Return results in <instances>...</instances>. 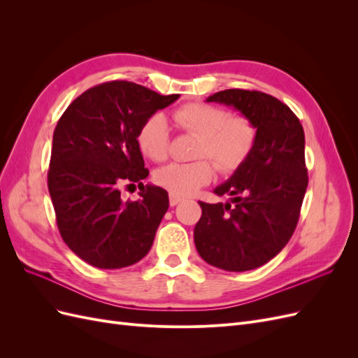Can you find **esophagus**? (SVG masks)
I'll list each match as a JSON object with an SVG mask.
<instances>
[{
	"instance_id": "1",
	"label": "esophagus",
	"mask_w": 358,
	"mask_h": 358,
	"mask_svg": "<svg viewBox=\"0 0 358 358\" xmlns=\"http://www.w3.org/2000/svg\"><path fill=\"white\" fill-rule=\"evenodd\" d=\"M183 199L182 197H178V196H173V194H170V206L171 208H175V206H178Z\"/></svg>"
}]
</instances>
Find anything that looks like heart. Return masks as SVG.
Returning <instances> with one entry per match:
<instances>
[{
	"label": "heart",
	"instance_id": "b5f03b06",
	"mask_svg": "<svg viewBox=\"0 0 358 358\" xmlns=\"http://www.w3.org/2000/svg\"><path fill=\"white\" fill-rule=\"evenodd\" d=\"M183 131L200 137L194 162H171L155 171V180L173 196L187 197L208 185L215 178V166L204 157H210L224 173L239 169L251 154L255 143V128L243 116H230L222 107L191 103L171 113ZM137 143L143 155L152 161H164L169 155L170 129L166 117L155 113L146 119L137 134Z\"/></svg>",
	"mask_w": 358,
	"mask_h": 358
}]
</instances>
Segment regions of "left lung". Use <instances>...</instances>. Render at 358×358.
Returning a JSON list of instances; mask_svg holds the SVG:
<instances>
[{
  "mask_svg": "<svg viewBox=\"0 0 358 358\" xmlns=\"http://www.w3.org/2000/svg\"><path fill=\"white\" fill-rule=\"evenodd\" d=\"M206 101L234 107L257 131L243 164L213 189L230 201H199L194 242L206 263L246 272L276 257L296 230L308 187L305 133L289 107L264 92L225 90Z\"/></svg>",
  "mask_w": 358,
  "mask_h": 358,
  "instance_id": "left-lung-1",
  "label": "left lung"
}]
</instances>
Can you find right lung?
<instances>
[{"label": "right lung", "mask_w": 358, "mask_h": 358, "mask_svg": "<svg viewBox=\"0 0 358 358\" xmlns=\"http://www.w3.org/2000/svg\"><path fill=\"white\" fill-rule=\"evenodd\" d=\"M178 99L133 82H106L79 95L58 121L49 194L62 241L88 264L127 267L152 246L169 194L142 183L149 170L137 134L148 117ZM124 182L139 183L137 202L122 200Z\"/></svg>", "instance_id": "1"}]
</instances>
